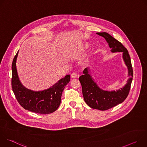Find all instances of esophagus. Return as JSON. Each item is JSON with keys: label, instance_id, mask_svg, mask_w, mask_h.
Masks as SVG:
<instances>
[{"label": "esophagus", "instance_id": "obj_1", "mask_svg": "<svg viewBox=\"0 0 147 147\" xmlns=\"http://www.w3.org/2000/svg\"><path fill=\"white\" fill-rule=\"evenodd\" d=\"M71 77H72L73 78H76L77 77V74L76 73H73L71 74Z\"/></svg>", "mask_w": 147, "mask_h": 147}]
</instances>
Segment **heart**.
Returning a JSON list of instances; mask_svg holds the SVG:
<instances>
[{
	"label": "heart",
	"mask_w": 147,
	"mask_h": 147,
	"mask_svg": "<svg viewBox=\"0 0 147 147\" xmlns=\"http://www.w3.org/2000/svg\"><path fill=\"white\" fill-rule=\"evenodd\" d=\"M88 47V44H84V45H83V48H87V47Z\"/></svg>",
	"instance_id": "b5f03b06"
}]
</instances>
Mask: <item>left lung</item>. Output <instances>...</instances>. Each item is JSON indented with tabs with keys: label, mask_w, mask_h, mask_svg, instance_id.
I'll return each instance as SVG.
<instances>
[{
	"label": "left lung",
	"mask_w": 147,
	"mask_h": 147,
	"mask_svg": "<svg viewBox=\"0 0 147 147\" xmlns=\"http://www.w3.org/2000/svg\"><path fill=\"white\" fill-rule=\"evenodd\" d=\"M108 43L112 53L122 52L123 59L128 69L130 77L125 85L116 91H106L101 89L90 73V69L86 68L79 80L81 82L82 95L86 103L92 109L106 111L122 103L127 97L133 80V71L129 52L119 41L107 32H97Z\"/></svg>",
	"instance_id": "8db88e82"
}]
</instances>
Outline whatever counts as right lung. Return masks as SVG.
Returning a JSON list of instances; mask_svg holds the SVG:
<instances>
[{
	"label": "right lung",
	"mask_w": 147,
	"mask_h": 147,
	"mask_svg": "<svg viewBox=\"0 0 147 147\" xmlns=\"http://www.w3.org/2000/svg\"><path fill=\"white\" fill-rule=\"evenodd\" d=\"M18 51L12 63L11 87L20 105L26 110L45 115L53 113L59 107L62 92L70 80L67 75L60 79L51 87L43 91H35L26 88L21 82L17 71L16 61Z\"/></svg>",
	"instance_id": "add662e5"
}]
</instances>
